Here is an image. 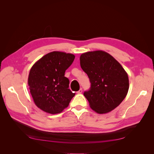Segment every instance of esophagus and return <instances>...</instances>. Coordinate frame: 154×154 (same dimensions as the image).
<instances>
[{
	"mask_svg": "<svg viewBox=\"0 0 154 154\" xmlns=\"http://www.w3.org/2000/svg\"><path fill=\"white\" fill-rule=\"evenodd\" d=\"M82 88H80V90H79L78 92H77V93H78V94H81V93L82 92Z\"/></svg>",
	"mask_w": 154,
	"mask_h": 154,
	"instance_id": "34e87169",
	"label": "esophagus"
}]
</instances>
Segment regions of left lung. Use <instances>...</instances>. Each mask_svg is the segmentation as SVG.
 <instances>
[{"label":"left lung","instance_id":"1","mask_svg":"<svg viewBox=\"0 0 154 154\" xmlns=\"http://www.w3.org/2000/svg\"><path fill=\"white\" fill-rule=\"evenodd\" d=\"M80 66L89 78V91L84 96L91 108L103 114L116 109L123 101L129 88L127 72L112 56L98 50L83 53Z\"/></svg>","mask_w":154,"mask_h":154}]
</instances>
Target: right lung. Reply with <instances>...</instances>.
I'll use <instances>...</instances> for the list:
<instances>
[{"label":"right lung","mask_w":154,"mask_h":154,"mask_svg":"<svg viewBox=\"0 0 154 154\" xmlns=\"http://www.w3.org/2000/svg\"><path fill=\"white\" fill-rule=\"evenodd\" d=\"M75 56L53 51L36 62L27 80L30 93L36 106L45 112L59 114L69 106L75 95L69 88V80L65 72Z\"/></svg>","instance_id":"1"}]
</instances>
